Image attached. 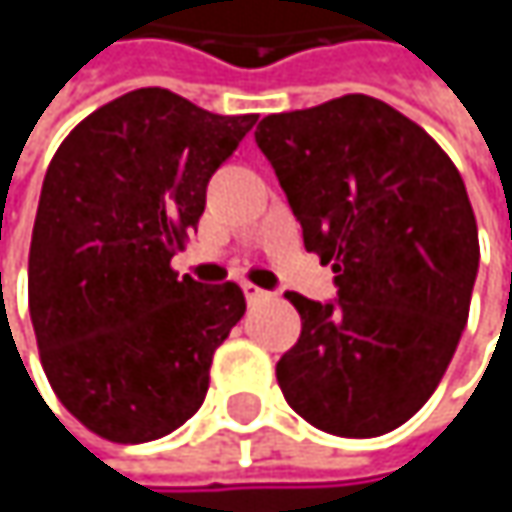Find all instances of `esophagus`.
Listing matches in <instances>:
<instances>
[{"mask_svg":"<svg viewBox=\"0 0 512 512\" xmlns=\"http://www.w3.org/2000/svg\"><path fill=\"white\" fill-rule=\"evenodd\" d=\"M243 293H246V302L249 305H260V302H269L272 299V293L263 290V287H257V284H243Z\"/></svg>","mask_w":512,"mask_h":512,"instance_id":"obj_1","label":"esophagus"}]
</instances>
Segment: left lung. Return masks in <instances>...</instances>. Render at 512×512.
I'll return each instance as SVG.
<instances>
[{
    "label": "left lung",
    "mask_w": 512,
    "mask_h": 512,
    "mask_svg": "<svg viewBox=\"0 0 512 512\" xmlns=\"http://www.w3.org/2000/svg\"><path fill=\"white\" fill-rule=\"evenodd\" d=\"M255 139L305 249L338 272V302L287 293L302 332L275 364L284 400L332 436L391 433L430 400L468 320L480 243L460 171L367 94L266 115Z\"/></svg>",
    "instance_id": "1"
}]
</instances>
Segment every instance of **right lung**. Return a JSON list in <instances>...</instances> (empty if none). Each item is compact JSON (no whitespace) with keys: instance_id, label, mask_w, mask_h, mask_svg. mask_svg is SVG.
Wrapping results in <instances>:
<instances>
[{"instance_id":"right-lung-1","label":"right lung","mask_w":512,"mask_h":512,"mask_svg":"<svg viewBox=\"0 0 512 512\" xmlns=\"http://www.w3.org/2000/svg\"><path fill=\"white\" fill-rule=\"evenodd\" d=\"M255 121L136 88L79 121L52 156L29 249V314L55 397L100 439L154 442L204 403L213 353L246 296L234 281L177 278L171 257Z\"/></svg>"}]
</instances>
